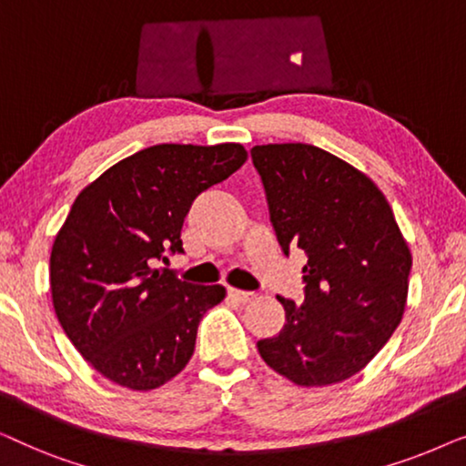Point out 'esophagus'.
I'll use <instances>...</instances> for the list:
<instances>
[{"mask_svg": "<svg viewBox=\"0 0 466 466\" xmlns=\"http://www.w3.org/2000/svg\"><path fill=\"white\" fill-rule=\"evenodd\" d=\"M228 297L235 299L238 303H248V301H254L257 295L254 292H248V290H238V289H228Z\"/></svg>", "mask_w": 466, "mask_h": 466, "instance_id": "1", "label": "esophagus"}]
</instances>
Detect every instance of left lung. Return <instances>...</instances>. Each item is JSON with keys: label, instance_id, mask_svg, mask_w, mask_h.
<instances>
[{"label": "left lung", "instance_id": "8db88e82", "mask_svg": "<svg viewBox=\"0 0 466 466\" xmlns=\"http://www.w3.org/2000/svg\"><path fill=\"white\" fill-rule=\"evenodd\" d=\"M282 252H305V299L278 297L286 322L258 354L297 386L352 378L390 339L405 311L411 254L381 190L311 144L250 150Z\"/></svg>", "mask_w": 466, "mask_h": 466}]
</instances>
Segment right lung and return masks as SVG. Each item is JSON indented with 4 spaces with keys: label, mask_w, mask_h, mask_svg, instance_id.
<instances>
[{
    "label": "right lung",
    "mask_w": 466,
    "mask_h": 466,
    "mask_svg": "<svg viewBox=\"0 0 466 466\" xmlns=\"http://www.w3.org/2000/svg\"><path fill=\"white\" fill-rule=\"evenodd\" d=\"M246 157L241 144H157L76 197L50 252L53 305L74 348L114 384L152 390L193 356L197 327L225 289L157 265L184 252L180 231L197 195Z\"/></svg>",
    "instance_id": "obj_1"
}]
</instances>
